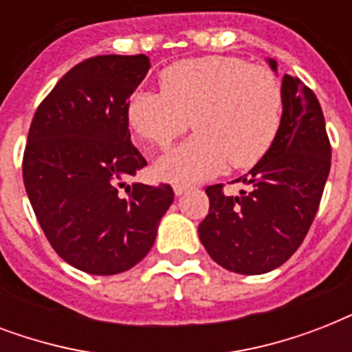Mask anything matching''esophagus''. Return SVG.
<instances>
[{
  "label": "esophagus",
  "mask_w": 352,
  "mask_h": 352,
  "mask_svg": "<svg viewBox=\"0 0 352 352\" xmlns=\"http://www.w3.org/2000/svg\"><path fill=\"white\" fill-rule=\"evenodd\" d=\"M186 190H188L186 184H175V186H173V192H175V195H182V193L186 192Z\"/></svg>",
  "instance_id": "1"
}]
</instances>
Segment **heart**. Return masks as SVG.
I'll return each instance as SVG.
<instances>
[{
    "label": "heart",
    "mask_w": 352,
    "mask_h": 352,
    "mask_svg": "<svg viewBox=\"0 0 352 352\" xmlns=\"http://www.w3.org/2000/svg\"><path fill=\"white\" fill-rule=\"evenodd\" d=\"M162 91H137L127 120L144 142L168 149L192 124L197 133L157 162L160 179L203 181L228 162L248 168L267 155L283 117L276 74L239 58L203 56L171 63L160 73Z\"/></svg>",
    "instance_id": "heart-1"
}]
</instances>
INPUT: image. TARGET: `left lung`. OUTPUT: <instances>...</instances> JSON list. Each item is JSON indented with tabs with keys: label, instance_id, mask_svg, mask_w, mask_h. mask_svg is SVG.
Returning <instances> with one entry per match:
<instances>
[{
	"label": "left lung",
	"instance_id": "left-lung-1",
	"mask_svg": "<svg viewBox=\"0 0 352 352\" xmlns=\"http://www.w3.org/2000/svg\"><path fill=\"white\" fill-rule=\"evenodd\" d=\"M278 71L276 60H268ZM283 117L278 137L248 175V192L225 195L223 184L206 188L208 215L199 239L217 265L237 274L281 267L305 239L331 170V142L316 95L285 74Z\"/></svg>",
	"mask_w": 352,
	"mask_h": 352
}]
</instances>
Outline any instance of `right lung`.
<instances>
[{"mask_svg":"<svg viewBox=\"0 0 352 352\" xmlns=\"http://www.w3.org/2000/svg\"><path fill=\"white\" fill-rule=\"evenodd\" d=\"M144 54L74 65L34 113L23 182L36 219L71 267L113 276L142 261L173 203L170 184H127L148 164L131 144L127 104L146 78Z\"/></svg>","mask_w":352,"mask_h":352,"instance_id":"right-lung-1","label":"right lung"}]
</instances>
